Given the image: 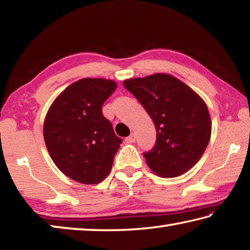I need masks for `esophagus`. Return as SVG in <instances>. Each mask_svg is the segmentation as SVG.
I'll use <instances>...</instances> for the list:
<instances>
[{
    "instance_id": "esophagus-1",
    "label": "esophagus",
    "mask_w": 250,
    "mask_h": 250,
    "mask_svg": "<svg viewBox=\"0 0 250 250\" xmlns=\"http://www.w3.org/2000/svg\"><path fill=\"white\" fill-rule=\"evenodd\" d=\"M135 141V134L134 133H131L129 137L125 138V142L126 143H133Z\"/></svg>"
}]
</instances>
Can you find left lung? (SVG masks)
Wrapping results in <instances>:
<instances>
[{
  "mask_svg": "<svg viewBox=\"0 0 250 250\" xmlns=\"http://www.w3.org/2000/svg\"><path fill=\"white\" fill-rule=\"evenodd\" d=\"M124 84L155 125V145L143 153L147 166L162 177L184 174L201 159L210 139L211 122L204 101L167 74L128 79Z\"/></svg>",
  "mask_w": 250,
  "mask_h": 250,
  "instance_id": "8db88e82",
  "label": "left lung"
}]
</instances>
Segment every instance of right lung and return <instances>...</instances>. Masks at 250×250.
<instances>
[{
    "label": "right lung",
    "instance_id": "right-lung-1",
    "mask_svg": "<svg viewBox=\"0 0 250 250\" xmlns=\"http://www.w3.org/2000/svg\"><path fill=\"white\" fill-rule=\"evenodd\" d=\"M116 88L113 80L80 79L57 97L46 115L44 139L50 158L79 183L104 180L122 143L103 115V104Z\"/></svg>",
    "mask_w": 250,
    "mask_h": 250
}]
</instances>
